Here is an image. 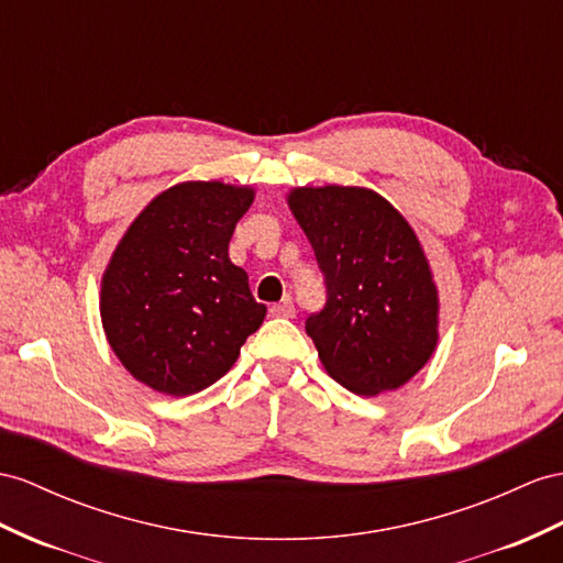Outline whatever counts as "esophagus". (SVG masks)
<instances>
[{"instance_id":"esophagus-1","label":"esophagus","mask_w":563,"mask_h":563,"mask_svg":"<svg viewBox=\"0 0 563 563\" xmlns=\"http://www.w3.org/2000/svg\"><path fill=\"white\" fill-rule=\"evenodd\" d=\"M271 316H276V319H295L292 299L287 297V299L280 301V305H273V307H271Z\"/></svg>"}]
</instances>
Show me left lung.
Returning <instances> with one entry per match:
<instances>
[{
    "label": "left lung",
    "mask_w": 563,
    "mask_h": 563,
    "mask_svg": "<svg viewBox=\"0 0 563 563\" xmlns=\"http://www.w3.org/2000/svg\"><path fill=\"white\" fill-rule=\"evenodd\" d=\"M285 199L328 285L307 319L325 373L364 397L407 385L440 340V292L416 230L371 187L305 185Z\"/></svg>",
    "instance_id": "obj_1"
}]
</instances>
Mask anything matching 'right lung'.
Returning a JSON list of instances; mask_svg holds the SVG:
<instances>
[{"mask_svg":"<svg viewBox=\"0 0 563 563\" xmlns=\"http://www.w3.org/2000/svg\"><path fill=\"white\" fill-rule=\"evenodd\" d=\"M256 190L185 180L158 192L125 228L102 273L99 316L109 347L150 390L195 395L233 368L264 323L228 242Z\"/></svg>","mask_w":563,"mask_h":563,"instance_id":"right-lung-1","label":"right lung"}]
</instances>
